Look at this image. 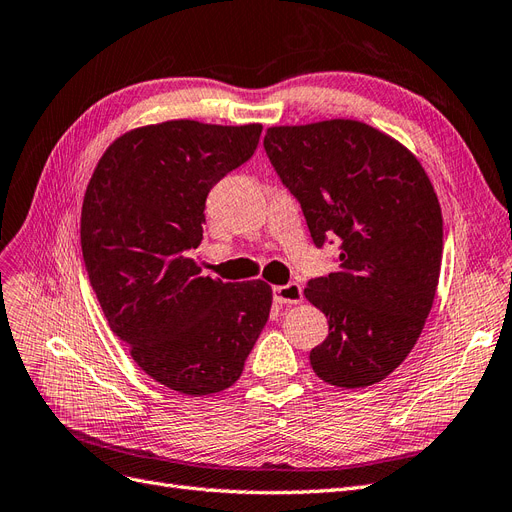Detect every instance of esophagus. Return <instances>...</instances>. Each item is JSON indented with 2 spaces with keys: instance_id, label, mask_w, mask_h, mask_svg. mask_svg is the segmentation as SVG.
Listing matches in <instances>:
<instances>
[{
  "instance_id": "34e87169",
  "label": "esophagus",
  "mask_w": 512,
  "mask_h": 512,
  "mask_svg": "<svg viewBox=\"0 0 512 512\" xmlns=\"http://www.w3.org/2000/svg\"><path fill=\"white\" fill-rule=\"evenodd\" d=\"M273 299L275 303H282V305H297L303 301V288L297 282H290L286 286H275Z\"/></svg>"
}]
</instances>
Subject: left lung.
I'll return each instance as SVG.
<instances>
[{
  "instance_id": "8db88e82",
  "label": "left lung",
  "mask_w": 512,
  "mask_h": 512,
  "mask_svg": "<svg viewBox=\"0 0 512 512\" xmlns=\"http://www.w3.org/2000/svg\"><path fill=\"white\" fill-rule=\"evenodd\" d=\"M265 151L316 247L339 241V269L305 288L329 320L309 363L342 389L376 384L404 363L436 297L442 211L425 168L354 119L269 128Z\"/></svg>"
}]
</instances>
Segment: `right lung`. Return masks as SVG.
I'll return each mask as SVG.
<instances>
[{"label":"right lung","mask_w":512,"mask_h":512,"mask_svg":"<svg viewBox=\"0 0 512 512\" xmlns=\"http://www.w3.org/2000/svg\"><path fill=\"white\" fill-rule=\"evenodd\" d=\"M262 126L175 119L108 145L89 179L81 247L111 331L147 376L185 395L235 384L271 312L262 280L200 275L205 200L254 156Z\"/></svg>","instance_id":"obj_1"}]
</instances>
